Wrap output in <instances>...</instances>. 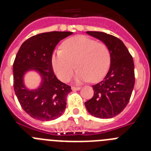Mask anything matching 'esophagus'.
<instances>
[{"instance_id": "esophagus-1", "label": "esophagus", "mask_w": 151, "mask_h": 151, "mask_svg": "<svg viewBox=\"0 0 151 151\" xmlns=\"http://www.w3.org/2000/svg\"><path fill=\"white\" fill-rule=\"evenodd\" d=\"M80 89H81L80 87H76V86H73V87H72V90L73 91H78L80 90Z\"/></svg>"}]
</instances>
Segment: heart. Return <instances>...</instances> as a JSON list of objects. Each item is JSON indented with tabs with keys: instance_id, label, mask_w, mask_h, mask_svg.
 I'll return each mask as SVG.
<instances>
[{
	"instance_id": "1",
	"label": "heart",
	"mask_w": 151,
	"mask_h": 151,
	"mask_svg": "<svg viewBox=\"0 0 151 151\" xmlns=\"http://www.w3.org/2000/svg\"><path fill=\"white\" fill-rule=\"evenodd\" d=\"M52 67L57 76L63 82L70 79L78 67L77 82H98L107 73L110 64V52L102 42L86 36H75L64 41L63 49L54 51Z\"/></svg>"
}]
</instances>
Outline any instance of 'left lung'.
<instances>
[{
  "label": "left lung",
  "mask_w": 151,
  "mask_h": 151,
  "mask_svg": "<svg viewBox=\"0 0 151 151\" xmlns=\"http://www.w3.org/2000/svg\"><path fill=\"white\" fill-rule=\"evenodd\" d=\"M101 40L110 52V66L104 78L93 85L94 96L85 103L91 115L110 119L121 113L127 106L134 85L133 58L120 39L101 32H86Z\"/></svg>",
  "instance_id": "8db88e82"
}]
</instances>
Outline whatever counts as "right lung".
I'll return each instance as SVG.
<instances>
[{
  "label": "right lung",
  "instance_id": "1",
  "mask_svg": "<svg viewBox=\"0 0 151 151\" xmlns=\"http://www.w3.org/2000/svg\"><path fill=\"white\" fill-rule=\"evenodd\" d=\"M71 32H50L36 35L24 41L13 63V87L23 110L31 117L50 121L60 116L66 109V97L71 87L55 76L51 57L59 41ZM34 70L42 77L38 89L29 90L24 85L26 71Z\"/></svg>",
  "mask_w": 151,
  "mask_h": 151
}]
</instances>
